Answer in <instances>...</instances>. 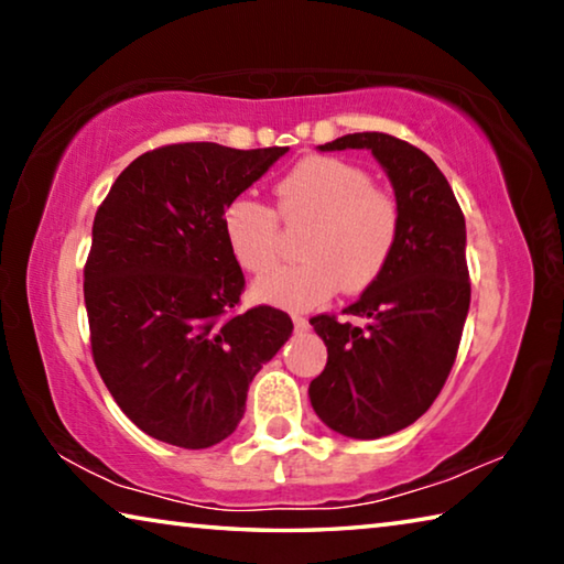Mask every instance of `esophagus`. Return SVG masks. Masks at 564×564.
<instances>
[{"label": "esophagus", "mask_w": 564, "mask_h": 564, "mask_svg": "<svg viewBox=\"0 0 564 564\" xmlns=\"http://www.w3.org/2000/svg\"><path fill=\"white\" fill-rule=\"evenodd\" d=\"M293 326L299 333H305L311 328V323H308V318H303V316H293Z\"/></svg>", "instance_id": "obj_1"}]
</instances>
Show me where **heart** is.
I'll return each mask as SVG.
<instances>
[{
    "label": "heart",
    "mask_w": 564,
    "mask_h": 564,
    "mask_svg": "<svg viewBox=\"0 0 564 564\" xmlns=\"http://www.w3.org/2000/svg\"><path fill=\"white\" fill-rule=\"evenodd\" d=\"M273 194L275 212L238 196L221 216L234 259L251 273H264L278 260L279 215L291 224L314 221L302 245L306 261L256 281V299L308 311L338 291H368L383 275L398 246L400 206L373 186L366 169L336 156H305L279 178Z\"/></svg>",
    "instance_id": "heart-1"
}]
</instances>
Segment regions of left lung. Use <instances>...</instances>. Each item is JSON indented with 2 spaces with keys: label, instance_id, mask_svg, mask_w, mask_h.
Listing matches in <instances>:
<instances>
[{
  "label": "left lung",
  "instance_id": "8db88e82",
  "mask_svg": "<svg viewBox=\"0 0 564 564\" xmlns=\"http://www.w3.org/2000/svg\"><path fill=\"white\" fill-rule=\"evenodd\" d=\"M318 149H368L400 206L393 259L343 311L366 323L311 318L328 348L326 368L308 388L313 410L330 431L376 441L413 425L451 376L470 308L465 216L443 171L408 141L362 131Z\"/></svg>",
  "mask_w": 564,
  "mask_h": 564
}]
</instances>
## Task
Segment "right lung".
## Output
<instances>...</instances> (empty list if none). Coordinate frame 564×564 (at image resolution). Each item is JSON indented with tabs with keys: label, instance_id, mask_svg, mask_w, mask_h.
<instances>
[{
	"label": "right lung",
	"instance_id": "1",
	"mask_svg": "<svg viewBox=\"0 0 564 564\" xmlns=\"http://www.w3.org/2000/svg\"><path fill=\"white\" fill-rule=\"evenodd\" d=\"M285 151L212 141L147 151L94 216L84 265L91 356L123 415L161 443L226 441L253 376L291 338L289 313L236 311L246 281L221 226L228 202Z\"/></svg>",
	"mask_w": 564,
	"mask_h": 564
}]
</instances>
